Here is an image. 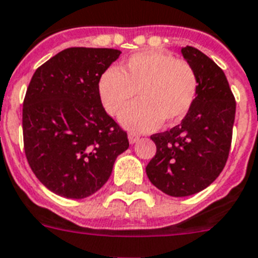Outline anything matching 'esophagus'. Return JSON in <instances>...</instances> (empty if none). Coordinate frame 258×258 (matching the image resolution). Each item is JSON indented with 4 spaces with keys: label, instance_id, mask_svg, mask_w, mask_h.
<instances>
[{
    "label": "esophagus",
    "instance_id": "1",
    "mask_svg": "<svg viewBox=\"0 0 258 258\" xmlns=\"http://www.w3.org/2000/svg\"><path fill=\"white\" fill-rule=\"evenodd\" d=\"M138 140H140L138 136H136V134H129V142H131V144H136Z\"/></svg>",
    "mask_w": 258,
    "mask_h": 258
}]
</instances>
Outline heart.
Masks as SVG:
<instances>
[{"label": "heart", "instance_id": "1", "mask_svg": "<svg viewBox=\"0 0 258 258\" xmlns=\"http://www.w3.org/2000/svg\"><path fill=\"white\" fill-rule=\"evenodd\" d=\"M121 124L134 132L153 131L163 121L172 125L188 113L198 92L197 74L190 63L158 50L136 52L100 76L97 93L112 116L122 113Z\"/></svg>", "mask_w": 258, "mask_h": 258}]
</instances>
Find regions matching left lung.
<instances>
[{"mask_svg":"<svg viewBox=\"0 0 258 258\" xmlns=\"http://www.w3.org/2000/svg\"><path fill=\"white\" fill-rule=\"evenodd\" d=\"M182 55L197 74V97L179 125L150 137L157 153L146 166L150 182L175 198L199 192L220 175L236 113L235 96L223 70L191 46L183 47Z\"/></svg>","mask_w":258,"mask_h":258,"instance_id":"left-lung-1","label":"left lung"}]
</instances>
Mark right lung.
Instances as JSON below:
<instances>
[{
	"mask_svg": "<svg viewBox=\"0 0 258 258\" xmlns=\"http://www.w3.org/2000/svg\"><path fill=\"white\" fill-rule=\"evenodd\" d=\"M121 51L71 47L34 72L23 100V146L40 183L56 195L84 199L109 179L129 148L126 132L106 113L100 76Z\"/></svg>",
	"mask_w": 258,
	"mask_h": 258,
	"instance_id": "obj_1",
	"label": "right lung"
}]
</instances>
